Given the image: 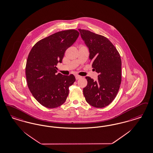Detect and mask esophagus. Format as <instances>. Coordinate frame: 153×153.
Instances as JSON below:
<instances>
[{
  "instance_id": "1",
  "label": "esophagus",
  "mask_w": 153,
  "mask_h": 153,
  "mask_svg": "<svg viewBox=\"0 0 153 153\" xmlns=\"http://www.w3.org/2000/svg\"><path fill=\"white\" fill-rule=\"evenodd\" d=\"M75 77H76V79H81L82 77H81V76H80L79 75H76Z\"/></svg>"
}]
</instances>
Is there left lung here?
<instances>
[{
	"mask_svg": "<svg viewBox=\"0 0 153 153\" xmlns=\"http://www.w3.org/2000/svg\"><path fill=\"white\" fill-rule=\"evenodd\" d=\"M79 31L89 48L92 67L99 74L97 81L86 77L88 84L83 89V94L86 101L92 106L104 108L116 98L120 89L121 57L116 47L106 37L85 30L79 29Z\"/></svg>",
	"mask_w": 153,
	"mask_h": 153,
	"instance_id": "8db88e82",
	"label": "left lung"
}]
</instances>
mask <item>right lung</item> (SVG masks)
I'll return each mask as SVG.
<instances>
[{
    "mask_svg": "<svg viewBox=\"0 0 153 153\" xmlns=\"http://www.w3.org/2000/svg\"><path fill=\"white\" fill-rule=\"evenodd\" d=\"M79 36L74 30L56 32L37 42L28 55L25 67L27 85L34 98L46 108H55L64 104L69 86L76 81L72 74H56V66Z\"/></svg>",
    "mask_w": 153,
    "mask_h": 153,
    "instance_id": "right-lung-1",
    "label": "right lung"
}]
</instances>
